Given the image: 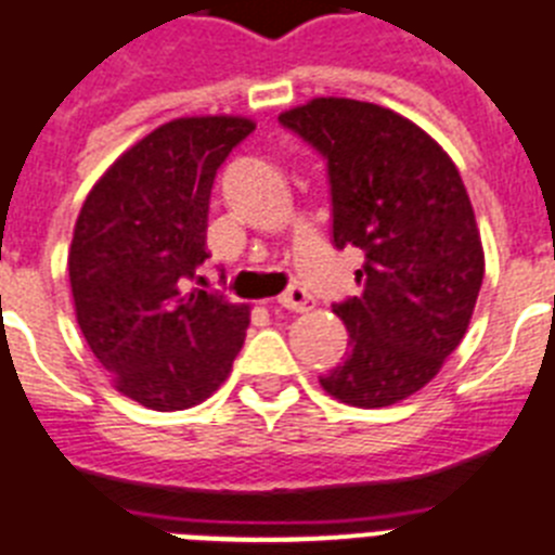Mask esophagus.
I'll use <instances>...</instances> for the list:
<instances>
[{
	"instance_id": "34e87169",
	"label": "esophagus",
	"mask_w": 555,
	"mask_h": 555,
	"mask_svg": "<svg viewBox=\"0 0 555 555\" xmlns=\"http://www.w3.org/2000/svg\"><path fill=\"white\" fill-rule=\"evenodd\" d=\"M278 306L286 311H309L311 306H314V297H311L306 288L292 286L288 292H283V295L278 297Z\"/></svg>"
}]
</instances>
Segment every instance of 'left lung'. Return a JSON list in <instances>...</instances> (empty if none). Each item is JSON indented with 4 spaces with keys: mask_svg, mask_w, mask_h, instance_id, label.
I'll list each match as a JSON object with an SVG mask.
<instances>
[{
    "mask_svg": "<svg viewBox=\"0 0 555 555\" xmlns=\"http://www.w3.org/2000/svg\"><path fill=\"white\" fill-rule=\"evenodd\" d=\"M283 126L328 159L334 244L364 249L362 295L334 306L348 350L331 399L390 406L438 376L466 336L486 274L480 227L452 156L392 108L314 98Z\"/></svg>",
    "mask_w": 555,
    "mask_h": 555,
    "instance_id": "obj_1",
    "label": "left lung"
}]
</instances>
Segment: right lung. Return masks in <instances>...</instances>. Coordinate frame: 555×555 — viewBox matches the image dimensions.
Listing matches in <instances>:
<instances>
[{
    "mask_svg": "<svg viewBox=\"0 0 555 555\" xmlns=\"http://www.w3.org/2000/svg\"><path fill=\"white\" fill-rule=\"evenodd\" d=\"M255 129L241 115L177 117L103 170L69 244V286L80 334L112 387L173 413L202 404L232 371L249 306L184 292L207 249L216 170Z\"/></svg>",
    "mask_w": 555,
    "mask_h": 555,
    "instance_id": "obj_1",
    "label": "right lung"
}]
</instances>
